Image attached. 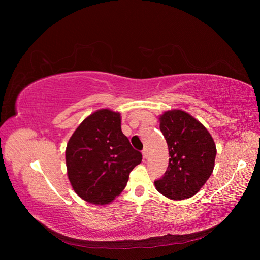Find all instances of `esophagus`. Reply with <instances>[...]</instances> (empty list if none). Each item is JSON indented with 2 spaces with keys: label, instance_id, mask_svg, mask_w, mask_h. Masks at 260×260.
Masks as SVG:
<instances>
[{
  "label": "esophagus",
  "instance_id": "1",
  "mask_svg": "<svg viewBox=\"0 0 260 260\" xmlns=\"http://www.w3.org/2000/svg\"><path fill=\"white\" fill-rule=\"evenodd\" d=\"M142 155H143L144 158H147V156H148V151H147V148H143V151H142Z\"/></svg>",
  "mask_w": 260,
  "mask_h": 260
}]
</instances>
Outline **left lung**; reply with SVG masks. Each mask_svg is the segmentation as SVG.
Masks as SVG:
<instances>
[{
	"label": "left lung",
	"instance_id": "left-lung-1",
	"mask_svg": "<svg viewBox=\"0 0 260 260\" xmlns=\"http://www.w3.org/2000/svg\"><path fill=\"white\" fill-rule=\"evenodd\" d=\"M159 120L170 158L166 172L155 180V186L168 199H188L201 190L214 170L215 142L207 129L183 111L166 112Z\"/></svg>",
	"mask_w": 260,
	"mask_h": 260
}]
</instances>
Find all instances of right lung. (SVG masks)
<instances>
[{"label": "right lung", "instance_id": "right-lung-1", "mask_svg": "<svg viewBox=\"0 0 260 260\" xmlns=\"http://www.w3.org/2000/svg\"><path fill=\"white\" fill-rule=\"evenodd\" d=\"M120 114L100 109L81 122L69 139L66 166L75 192L93 204H108L127 185L142 160L121 131Z\"/></svg>", "mask_w": 260, "mask_h": 260}]
</instances>
